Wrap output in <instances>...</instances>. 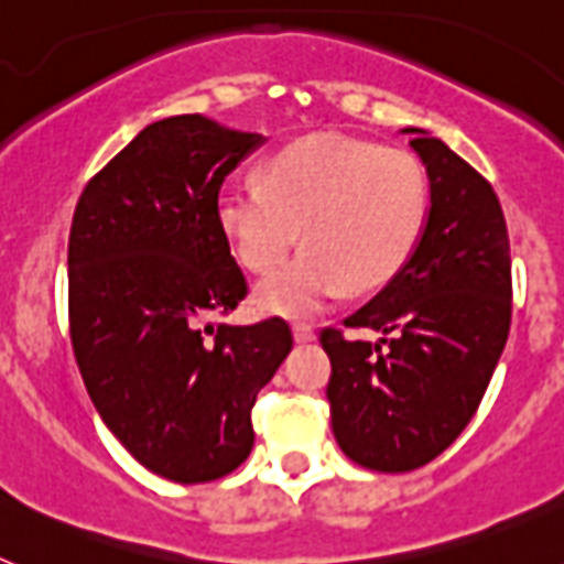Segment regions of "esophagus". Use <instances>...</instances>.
I'll return each mask as SVG.
<instances>
[{
    "label": "esophagus",
    "mask_w": 564,
    "mask_h": 564,
    "mask_svg": "<svg viewBox=\"0 0 564 564\" xmlns=\"http://www.w3.org/2000/svg\"><path fill=\"white\" fill-rule=\"evenodd\" d=\"M293 338H296V344H307L316 338V333L311 325H293Z\"/></svg>",
    "instance_id": "obj_1"
}]
</instances>
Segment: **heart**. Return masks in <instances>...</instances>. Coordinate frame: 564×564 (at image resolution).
Segmentation results:
<instances>
[{"instance_id": "1", "label": "heart", "mask_w": 564, "mask_h": 564, "mask_svg": "<svg viewBox=\"0 0 564 564\" xmlns=\"http://www.w3.org/2000/svg\"><path fill=\"white\" fill-rule=\"evenodd\" d=\"M217 220L239 265L271 273L257 305L276 316H313L344 285L381 291L410 265L430 220V177L415 154L361 138H299L257 169V188L228 186Z\"/></svg>"}]
</instances>
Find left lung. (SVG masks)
<instances>
[{"mask_svg": "<svg viewBox=\"0 0 564 564\" xmlns=\"http://www.w3.org/2000/svg\"><path fill=\"white\" fill-rule=\"evenodd\" d=\"M412 132L430 174V220L410 265L344 318L381 341L325 327L333 435L352 463L412 471L449 449L495 376L511 327V248L491 183L441 138Z\"/></svg>", "mask_w": 564, "mask_h": 564, "instance_id": "obj_1", "label": "left lung"}]
</instances>
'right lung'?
I'll list each match as a JSON object with an SVG mask.
<instances>
[{"label": "right lung", "instance_id": "1", "mask_svg": "<svg viewBox=\"0 0 564 564\" xmlns=\"http://www.w3.org/2000/svg\"><path fill=\"white\" fill-rule=\"evenodd\" d=\"M259 143L203 115L154 121L73 214L69 338L84 387L129 455L174 482L220 480L251 455L257 392L293 347L282 318L212 322L248 293L217 197Z\"/></svg>", "mask_w": 564, "mask_h": 564}]
</instances>
